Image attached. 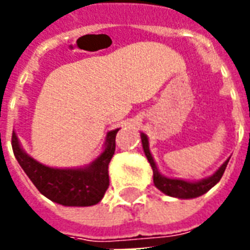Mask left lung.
<instances>
[{"label": "left lung", "mask_w": 250, "mask_h": 250, "mask_svg": "<svg viewBox=\"0 0 250 250\" xmlns=\"http://www.w3.org/2000/svg\"><path fill=\"white\" fill-rule=\"evenodd\" d=\"M141 138L143 151L146 154L147 161L150 162V165H151L152 167L154 185H155L162 193H165L166 195H170V197L188 199L195 198V197H199V195H202V194L208 193L214 185H217L220 182V179L222 178V175L225 173L228 162H229V159H226L225 162L222 163V166H221L211 177L201 179V181H197V182H188V181H184V179L167 178V177H163L162 174L158 171L157 165L154 162V158H152L151 152H150V148H148V139H147L146 134L142 132Z\"/></svg>", "instance_id": "obj_1"}]
</instances>
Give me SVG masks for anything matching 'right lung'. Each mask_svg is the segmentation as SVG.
I'll return each instance as SVG.
<instances>
[{"mask_svg": "<svg viewBox=\"0 0 250 250\" xmlns=\"http://www.w3.org/2000/svg\"><path fill=\"white\" fill-rule=\"evenodd\" d=\"M118 131H109L103 152L83 168H53L37 162L21 148L14 131L12 147L20 166L46 198L64 206H92L102 201L109 186L108 165L114 157Z\"/></svg>", "mask_w": 250, "mask_h": 250, "instance_id": "right-lung-1", "label": "right lung"}]
</instances>
